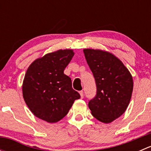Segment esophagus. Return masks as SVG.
<instances>
[{
  "label": "esophagus",
  "instance_id": "esophagus-1",
  "mask_svg": "<svg viewBox=\"0 0 151 151\" xmlns=\"http://www.w3.org/2000/svg\"><path fill=\"white\" fill-rule=\"evenodd\" d=\"M80 97H81V99H83V97H84V93H83V91H80Z\"/></svg>",
  "mask_w": 151,
  "mask_h": 151
}]
</instances>
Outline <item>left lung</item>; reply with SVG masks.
Returning a JSON list of instances; mask_svg holds the SVG:
<instances>
[{
	"label": "left lung",
	"instance_id": "8db88e82",
	"mask_svg": "<svg viewBox=\"0 0 151 151\" xmlns=\"http://www.w3.org/2000/svg\"><path fill=\"white\" fill-rule=\"evenodd\" d=\"M85 57L96 85V95L88 102L94 118L112 122L124 113L132 98L133 79L128 68L113 54L85 49Z\"/></svg>",
	"mask_w": 151,
	"mask_h": 151
}]
</instances>
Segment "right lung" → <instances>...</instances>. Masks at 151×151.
<instances>
[{
    "label": "right lung",
    "mask_w": 151,
    "mask_h": 151,
    "mask_svg": "<svg viewBox=\"0 0 151 151\" xmlns=\"http://www.w3.org/2000/svg\"><path fill=\"white\" fill-rule=\"evenodd\" d=\"M72 50H59L35 60L28 67L22 84L27 106L37 118L56 123L64 118L74 101L80 98L63 73L72 59Z\"/></svg>",
    "instance_id": "add662e5"
}]
</instances>
